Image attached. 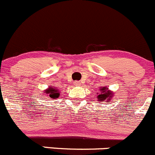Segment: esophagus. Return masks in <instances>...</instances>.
Here are the masks:
<instances>
[{"label": "esophagus", "instance_id": "1", "mask_svg": "<svg viewBox=\"0 0 155 155\" xmlns=\"http://www.w3.org/2000/svg\"><path fill=\"white\" fill-rule=\"evenodd\" d=\"M74 84L75 86H80V85H81V83L80 82V81H75V82L74 83Z\"/></svg>", "mask_w": 155, "mask_h": 155}]
</instances>
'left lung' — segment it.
Returning <instances> with one entry per match:
<instances>
[{
  "mask_svg": "<svg viewBox=\"0 0 155 155\" xmlns=\"http://www.w3.org/2000/svg\"><path fill=\"white\" fill-rule=\"evenodd\" d=\"M99 93H98L97 99L98 102H103L105 101L107 104L110 103L111 99H113V95H114V92L111 91L107 87H101L100 90H99Z\"/></svg>",
  "mask_w": 155,
  "mask_h": 155,
  "instance_id": "obj_1",
  "label": "left lung"
}]
</instances>
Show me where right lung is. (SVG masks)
I'll return each instance as SVG.
<instances>
[{
	"instance_id": "add662e5",
	"label": "right lung",
	"mask_w": 155,
	"mask_h": 155,
	"mask_svg": "<svg viewBox=\"0 0 155 155\" xmlns=\"http://www.w3.org/2000/svg\"><path fill=\"white\" fill-rule=\"evenodd\" d=\"M43 93H44V94L47 96V97L52 99H58L59 97V95H60V91L58 89H56L54 87H50V86L47 90H44Z\"/></svg>"
}]
</instances>
